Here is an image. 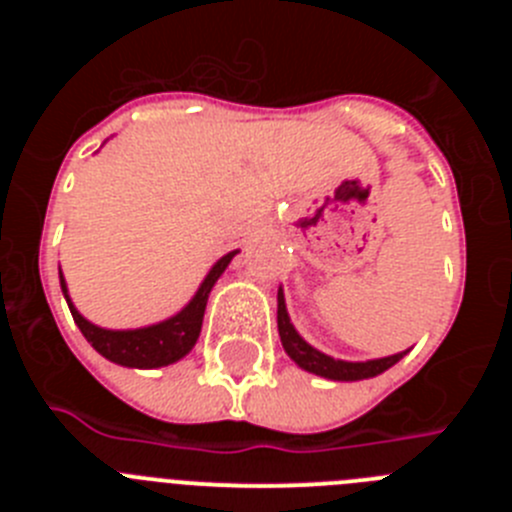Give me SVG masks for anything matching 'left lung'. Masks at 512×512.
<instances>
[{"label": "left lung", "mask_w": 512, "mask_h": 512, "mask_svg": "<svg viewBox=\"0 0 512 512\" xmlns=\"http://www.w3.org/2000/svg\"><path fill=\"white\" fill-rule=\"evenodd\" d=\"M277 325H279V338H282V346L287 351V356L295 361L297 366H302L305 372L318 374V377L333 379V382H356V379H369L377 377V374L387 372L390 366H395L402 354L384 356V359H372V361H341L333 359V356L323 354L318 348H312L305 338L295 330V325L289 323V312L284 305V292H277Z\"/></svg>", "instance_id": "1"}]
</instances>
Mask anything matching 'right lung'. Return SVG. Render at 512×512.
Instances as JSON below:
<instances>
[{
    "label": "right lung",
    "mask_w": 512,
    "mask_h": 512,
    "mask_svg": "<svg viewBox=\"0 0 512 512\" xmlns=\"http://www.w3.org/2000/svg\"><path fill=\"white\" fill-rule=\"evenodd\" d=\"M238 251L225 253L223 259L217 261L210 269V274L205 277V282L200 284L197 295L182 307V310L171 315L169 320H161L156 325H146V328L135 330H107L99 328V325L89 323L84 315L74 307L69 297V289H66V279L61 274V289L63 297L69 302V310L74 315V323L79 325V330L84 333L89 343L94 346V351L104 356V359L115 361L120 366H130V369H156V366H169L174 361L184 359V356L192 351V346L200 338L202 330V318H205L207 297H210L212 287L220 279L228 264L233 261V256Z\"/></svg>",
    "instance_id": "right-lung-1"
}]
</instances>
